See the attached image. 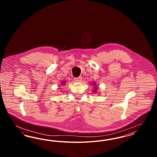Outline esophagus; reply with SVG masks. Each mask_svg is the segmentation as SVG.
<instances>
[{"label": "esophagus", "mask_w": 157, "mask_h": 157, "mask_svg": "<svg viewBox=\"0 0 157 157\" xmlns=\"http://www.w3.org/2000/svg\"><path fill=\"white\" fill-rule=\"evenodd\" d=\"M74 80L75 81H77V82H81V80H82V77L79 76V77H78V78H75Z\"/></svg>", "instance_id": "1"}]
</instances>
